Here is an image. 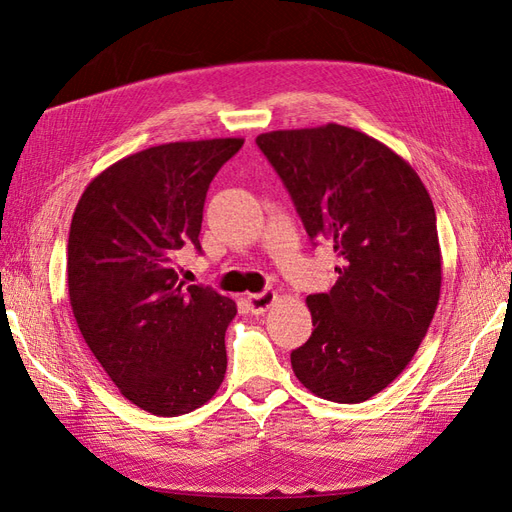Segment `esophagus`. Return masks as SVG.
<instances>
[{
  "mask_svg": "<svg viewBox=\"0 0 512 512\" xmlns=\"http://www.w3.org/2000/svg\"><path fill=\"white\" fill-rule=\"evenodd\" d=\"M273 301H275V290H271V288L262 290L258 294H247L245 297V305L252 314H265L267 309L273 305Z\"/></svg>",
  "mask_w": 512,
  "mask_h": 512,
  "instance_id": "34e87169",
  "label": "esophagus"
}]
</instances>
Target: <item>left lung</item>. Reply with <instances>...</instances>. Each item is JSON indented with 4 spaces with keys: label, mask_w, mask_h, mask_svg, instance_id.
<instances>
[{
    "label": "left lung",
    "mask_w": 512,
    "mask_h": 512,
    "mask_svg": "<svg viewBox=\"0 0 512 512\" xmlns=\"http://www.w3.org/2000/svg\"><path fill=\"white\" fill-rule=\"evenodd\" d=\"M256 143L309 239L339 256L335 286L305 299L314 331L290 354L294 376L322 399L361 404L406 369L436 314V209L416 170L359 130L327 123Z\"/></svg>",
    "instance_id": "left-lung-1"
}]
</instances>
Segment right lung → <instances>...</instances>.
I'll return each instance as SVG.
<instances>
[{
    "mask_svg": "<svg viewBox=\"0 0 512 512\" xmlns=\"http://www.w3.org/2000/svg\"><path fill=\"white\" fill-rule=\"evenodd\" d=\"M243 138L149 147L91 179L68 239L72 314L89 350L134 406L188 414L226 374L224 335L237 303L179 282L175 254L200 250L209 183Z\"/></svg>",
    "mask_w": 512,
    "mask_h": 512,
    "instance_id": "add662e5",
    "label": "right lung"
}]
</instances>
